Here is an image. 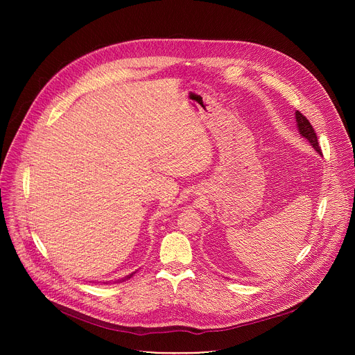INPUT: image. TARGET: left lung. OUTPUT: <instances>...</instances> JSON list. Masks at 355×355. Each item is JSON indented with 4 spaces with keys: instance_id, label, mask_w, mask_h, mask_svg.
Returning <instances> with one entry per match:
<instances>
[{
    "instance_id": "8db88e82",
    "label": "left lung",
    "mask_w": 355,
    "mask_h": 355,
    "mask_svg": "<svg viewBox=\"0 0 355 355\" xmlns=\"http://www.w3.org/2000/svg\"><path fill=\"white\" fill-rule=\"evenodd\" d=\"M295 119H296V128H297L299 135L302 137H305L311 143V146L318 151V153L322 155V150H320L319 143H318V136H316L315 129L311 125V122L305 116H303L299 111L295 112Z\"/></svg>"
}]
</instances>
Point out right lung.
<instances>
[{
	"label": "right lung",
	"mask_w": 355,
	"mask_h": 355,
	"mask_svg": "<svg viewBox=\"0 0 355 355\" xmlns=\"http://www.w3.org/2000/svg\"><path fill=\"white\" fill-rule=\"evenodd\" d=\"M133 274H135V272H132V274H129V275H126V277H125V278H122V279H119V281H125V279H129V278H130V277H132V275H133ZM107 284H108V282H107Z\"/></svg>",
	"instance_id": "1"
}]
</instances>
